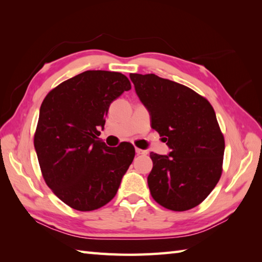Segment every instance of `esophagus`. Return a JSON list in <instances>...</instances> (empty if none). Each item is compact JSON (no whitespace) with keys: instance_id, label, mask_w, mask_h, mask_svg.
<instances>
[{"instance_id":"1","label":"esophagus","mask_w":262,"mask_h":262,"mask_svg":"<svg viewBox=\"0 0 262 262\" xmlns=\"http://www.w3.org/2000/svg\"><path fill=\"white\" fill-rule=\"evenodd\" d=\"M147 151H145V149H142V148H138L136 147V154L137 155H143V154H146Z\"/></svg>"}]
</instances>
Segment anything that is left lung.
<instances>
[{
	"mask_svg": "<svg viewBox=\"0 0 262 262\" xmlns=\"http://www.w3.org/2000/svg\"><path fill=\"white\" fill-rule=\"evenodd\" d=\"M151 126L171 149L151 152L147 177L153 199L164 208L183 211L207 198L223 171L224 136L214 108L190 88L155 74H129Z\"/></svg>",
	"mask_w": 262,
	"mask_h": 262,
	"instance_id": "8db88e82",
	"label": "left lung"
}]
</instances>
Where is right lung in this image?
Listing matches in <instances>:
<instances>
[{"mask_svg": "<svg viewBox=\"0 0 262 262\" xmlns=\"http://www.w3.org/2000/svg\"><path fill=\"white\" fill-rule=\"evenodd\" d=\"M130 89L118 72L85 71L43 99L33 144L46 185L70 207L98 209L118 191L135 148L128 142L108 147L98 136L110 103Z\"/></svg>", "mask_w": 262, "mask_h": 262, "instance_id": "1", "label": "right lung"}]
</instances>
